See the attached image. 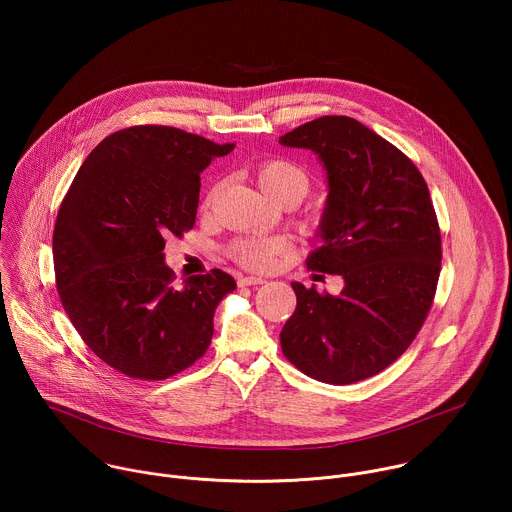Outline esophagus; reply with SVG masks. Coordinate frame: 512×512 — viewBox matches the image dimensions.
<instances>
[{
  "label": "esophagus",
  "instance_id": "obj_1",
  "mask_svg": "<svg viewBox=\"0 0 512 512\" xmlns=\"http://www.w3.org/2000/svg\"><path fill=\"white\" fill-rule=\"evenodd\" d=\"M265 283V277L259 275H241L239 277V285H261Z\"/></svg>",
  "mask_w": 512,
  "mask_h": 512
}]
</instances>
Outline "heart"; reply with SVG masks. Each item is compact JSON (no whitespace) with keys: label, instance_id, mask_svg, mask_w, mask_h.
<instances>
[{"label":"heart","instance_id":"obj_1","mask_svg":"<svg viewBox=\"0 0 512 512\" xmlns=\"http://www.w3.org/2000/svg\"><path fill=\"white\" fill-rule=\"evenodd\" d=\"M257 182L271 200H279L287 194L302 200L310 188L306 172L285 160H271L263 164L257 170ZM289 249L291 241L285 235H249L233 241L229 255L247 269L267 271L275 267Z\"/></svg>","mask_w":512,"mask_h":512}]
</instances>
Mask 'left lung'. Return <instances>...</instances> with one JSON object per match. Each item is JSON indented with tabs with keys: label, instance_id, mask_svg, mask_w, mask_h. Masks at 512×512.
<instances>
[{
	"label": "left lung",
	"instance_id": "1",
	"mask_svg": "<svg viewBox=\"0 0 512 512\" xmlns=\"http://www.w3.org/2000/svg\"><path fill=\"white\" fill-rule=\"evenodd\" d=\"M318 156L328 196L308 269L342 275L338 296L291 281L296 312L283 354L328 385L369 379L419 332L442 267V239L427 184L413 162L367 125L344 115L308 121L279 137Z\"/></svg>",
	"mask_w": 512,
	"mask_h": 512
}]
</instances>
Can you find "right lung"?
I'll use <instances>...</instances> for the list:
<instances>
[{"label": "right lung", "mask_w": 512, "mask_h": 512, "mask_svg": "<svg viewBox=\"0 0 512 512\" xmlns=\"http://www.w3.org/2000/svg\"><path fill=\"white\" fill-rule=\"evenodd\" d=\"M235 143L164 125L105 137L64 196L52 237L58 296L72 326L109 367L162 381L208 348L214 310L237 289L212 269L174 283L164 237L194 227L200 174Z\"/></svg>", "instance_id": "1"}]
</instances>
